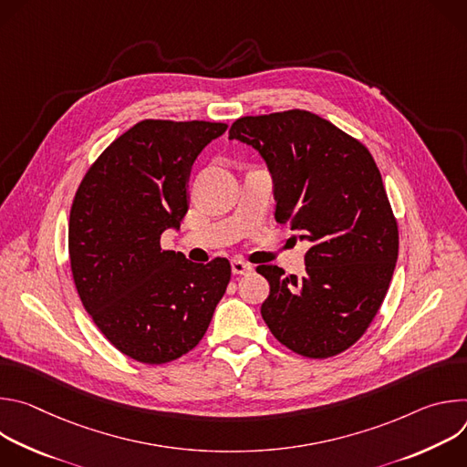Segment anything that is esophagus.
<instances>
[{"label": "esophagus", "mask_w": 467, "mask_h": 467, "mask_svg": "<svg viewBox=\"0 0 467 467\" xmlns=\"http://www.w3.org/2000/svg\"><path fill=\"white\" fill-rule=\"evenodd\" d=\"M231 270H233L234 275H245V274H249L253 268H251V264L244 262L242 258H234V260L231 262Z\"/></svg>", "instance_id": "1"}]
</instances>
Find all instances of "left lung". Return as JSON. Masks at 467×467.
Returning a JSON list of instances; mask_svg holds the SVG:
<instances>
[{
  "label": "left lung",
  "mask_w": 467,
  "mask_h": 467,
  "mask_svg": "<svg viewBox=\"0 0 467 467\" xmlns=\"http://www.w3.org/2000/svg\"><path fill=\"white\" fill-rule=\"evenodd\" d=\"M229 139L254 148L274 179L275 220L308 242L306 274L256 268L270 283L260 314L272 335L308 358L349 349L388 292L399 233L380 171L342 129L308 110L244 116Z\"/></svg>",
  "instance_id": "obj_1"
}]
</instances>
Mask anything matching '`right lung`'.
I'll return each instance as SVG.
<instances>
[{"mask_svg":"<svg viewBox=\"0 0 467 467\" xmlns=\"http://www.w3.org/2000/svg\"><path fill=\"white\" fill-rule=\"evenodd\" d=\"M225 123L144 119L92 164L70 211L68 251L83 306L105 338L144 364L171 362L205 337L231 281L227 258L164 251L188 211L192 164Z\"/></svg>","mask_w":467,"mask_h":467,"instance_id":"obj_1","label":"right lung"}]
</instances>
